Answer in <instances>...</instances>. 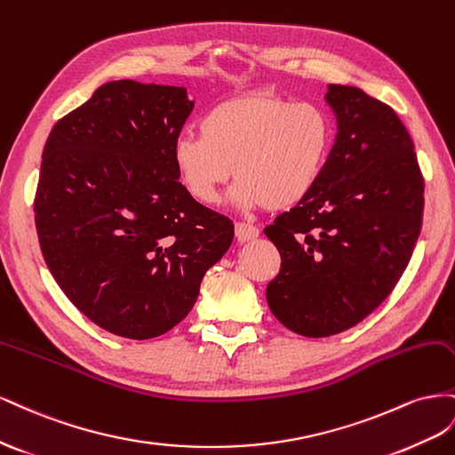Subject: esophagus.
Segmentation results:
<instances>
[{
    "label": "esophagus",
    "mask_w": 455,
    "mask_h": 455,
    "mask_svg": "<svg viewBox=\"0 0 455 455\" xmlns=\"http://www.w3.org/2000/svg\"><path fill=\"white\" fill-rule=\"evenodd\" d=\"M235 232H236V240L240 243H245V242H251L259 236V228L250 225V223H236L235 227Z\"/></svg>",
    "instance_id": "1"
}]
</instances>
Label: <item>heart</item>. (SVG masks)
I'll use <instances>...</instances> for the list:
<instances>
[{
	"mask_svg": "<svg viewBox=\"0 0 455 455\" xmlns=\"http://www.w3.org/2000/svg\"><path fill=\"white\" fill-rule=\"evenodd\" d=\"M333 129L322 108L268 93L217 102L200 120V135L175 139L173 162L187 190L202 204L219 200L232 177L240 207L288 210L318 185Z\"/></svg>",
	"mask_w": 455,
	"mask_h": 455,
	"instance_id": "1",
	"label": "heart"
}]
</instances>
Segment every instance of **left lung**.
<instances>
[{"label":"left lung","mask_w":455,"mask_h":455,"mask_svg":"<svg viewBox=\"0 0 455 455\" xmlns=\"http://www.w3.org/2000/svg\"><path fill=\"white\" fill-rule=\"evenodd\" d=\"M337 135L318 185L265 228L282 265L267 303L305 337L341 333L393 291L423 219L413 142L391 107L350 85H328Z\"/></svg>","instance_id":"8db88e82"}]
</instances>
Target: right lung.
Wrapping results in <instances>:
<instances>
[{
  "label": "right lung",
  "instance_id": "add662e5",
  "mask_svg": "<svg viewBox=\"0 0 455 455\" xmlns=\"http://www.w3.org/2000/svg\"><path fill=\"white\" fill-rule=\"evenodd\" d=\"M187 87L108 82L51 129L34 200L51 275L97 326L152 339L194 307L235 225L179 183Z\"/></svg>",
  "mask_w": 455,
  "mask_h": 455
}]
</instances>
